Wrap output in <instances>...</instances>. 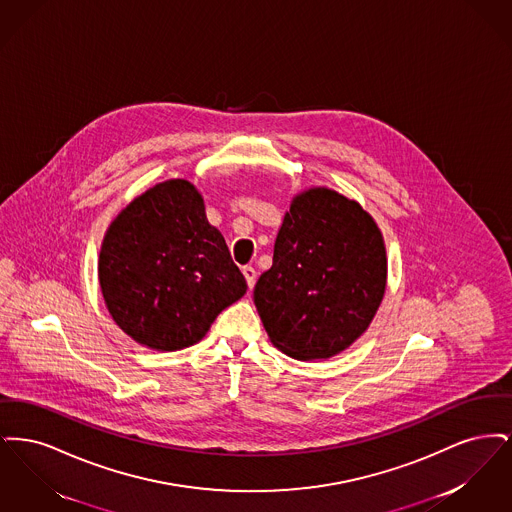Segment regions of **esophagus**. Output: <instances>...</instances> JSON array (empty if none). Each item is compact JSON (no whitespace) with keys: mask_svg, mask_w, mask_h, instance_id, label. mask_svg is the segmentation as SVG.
I'll return each instance as SVG.
<instances>
[{"mask_svg":"<svg viewBox=\"0 0 512 512\" xmlns=\"http://www.w3.org/2000/svg\"><path fill=\"white\" fill-rule=\"evenodd\" d=\"M242 272H244L245 280H247V286L253 288V286H255V280H257V270L253 267H244L242 268Z\"/></svg>","mask_w":512,"mask_h":512,"instance_id":"obj_1","label":"esophagus"}]
</instances>
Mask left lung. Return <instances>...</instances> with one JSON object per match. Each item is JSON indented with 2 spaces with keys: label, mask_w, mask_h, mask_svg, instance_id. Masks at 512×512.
<instances>
[{
  "label": "left lung",
  "mask_w": 512,
  "mask_h": 512,
  "mask_svg": "<svg viewBox=\"0 0 512 512\" xmlns=\"http://www.w3.org/2000/svg\"><path fill=\"white\" fill-rule=\"evenodd\" d=\"M382 234L338 192L297 195L253 301L270 341L293 359H330L357 340L386 292Z\"/></svg>",
  "instance_id": "obj_1"
}]
</instances>
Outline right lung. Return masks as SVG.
Segmentation results:
<instances>
[{
    "label": "right lung",
    "instance_id": "right-lung-1",
    "mask_svg": "<svg viewBox=\"0 0 512 512\" xmlns=\"http://www.w3.org/2000/svg\"><path fill=\"white\" fill-rule=\"evenodd\" d=\"M98 272L113 320L159 351L197 343L247 292L201 195L182 178L149 188L111 222Z\"/></svg>",
    "mask_w": 512,
    "mask_h": 512
}]
</instances>
